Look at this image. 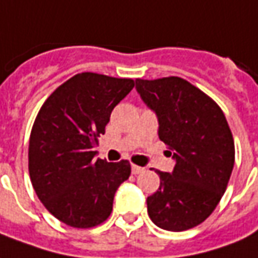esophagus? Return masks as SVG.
Returning a JSON list of instances; mask_svg holds the SVG:
<instances>
[{
	"mask_svg": "<svg viewBox=\"0 0 258 258\" xmlns=\"http://www.w3.org/2000/svg\"><path fill=\"white\" fill-rule=\"evenodd\" d=\"M145 171V168L143 167H139V166H136V164H132V174H140V173H143Z\"/></svg>",
	"mask_w": 258,
	"mask_h": 258,
	"instance_id": "obj_1",
	"label": "esophagus"
}]
</instances>
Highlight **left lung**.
Instances as JSON below:
<instances>
[{"mask_svg": "<svg viewBox=\"0 0 258 258\" xmlns=\"http://www.w3.org/2000/svg\"><path fill=\"white\" fill-rule=\"evenodd\" d=\"M142 99L159 118V138L173 150V173L156 170L160 186L147 214L164 230L198 226L218 207L234 164V140L221 106L180 77L136 80Z\"/></svg>", "mask_w": 258, "mask_h": 258, "instance_id": "1", "label": "left lung"}]
</instances>
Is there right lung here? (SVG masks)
<instances>
[{
    "label": "right lung",
    "instance_id": "add662e5",
    "mask_svg": "<svg viewBox=\"0 0 258 258\" xmlns=\"http://www.w3.org/2000/svg\"><path fill=\"white\" fill-rule=\"evenodd\" d=\"M135 87L132 78L80 73L43 102L29 138L28 167L37 198L66 225L88 229L105 222L131 163L95 159L112 109Z\"/></svg>",
    "mask_w": 258,
    "mask_h": 258
}]
</instances>
